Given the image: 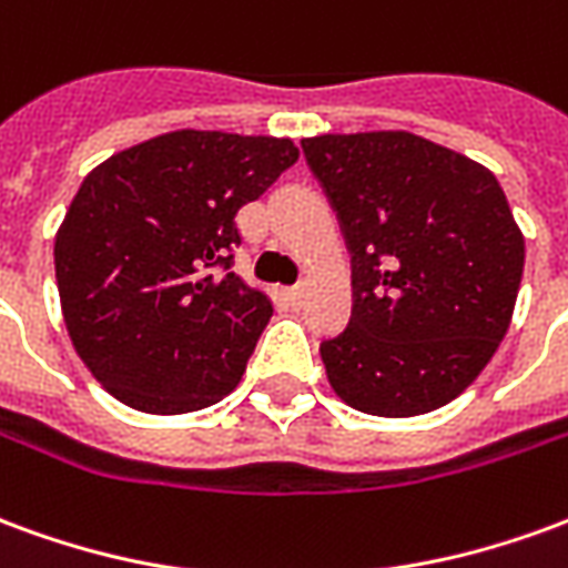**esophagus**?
I'll use <instances>...</instances> for the list:
<instances>
[{
    "mask_svg": "<svg viewBox=\"0 0 568 568\" xmlns=\"http://www.w3.org/2000/svg\"><path fill=\"white\" fill-rule=\"evenodd\" d=\"M283 297L288 307H301V301H304V288H301V285H295V288H285Z\"/></svg>",
    "mask_w": 568,
    "mask_h": 568,
    "instance_id": "esophagus-1",
    "label": "esophagus"
}]
</instances>
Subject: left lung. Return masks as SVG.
<instances>
[{"label":"left lung","mask_w":568,"mask_h":568,"mask_svg":"<svg viewBox=\"0 0 568 568\" xmlns=\"http://www.w3.org/2000/svg\"><path fill=\"white\" fill-rule=\"evenodd\" d=\"M301 149L353 264V316L320 344L334 393L374 417L444 407L511 322L524 234L505 191L487 166L405 130Z\"/></svg>","instance_id":"8db88e82"}]
</instances>
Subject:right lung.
<instances>
[{"label":"right lung","instance_id":"right-lung-1","mask_svg":"<svg viewBox=\"0 0 568 568\" xmlns=\"http://www.w3.org/2000/svg\"><path fill=\"white\" fill-rule=\"evenodd\" d=\"M295 161L292 140L175 130L81 182L57 288L81 362L118 402L191 414L240 383L273 307L231 271L234 219Z\"/></svg>","mask_w":568,"mask_h":568}]
</instances>
